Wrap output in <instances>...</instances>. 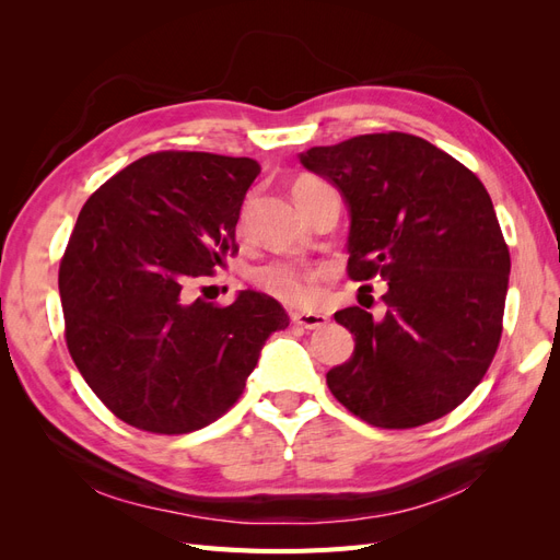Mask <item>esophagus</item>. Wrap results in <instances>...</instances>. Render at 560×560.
I'll use <instances>...</instances> for the list:
<instances>
[{
  "label": "esophagus",
  "instance_id": "34e87169",
  "mask_svg": "<svg viewBox=\"0 0 560 560\" xmlns=\"http://www.w3.org/2000/svg\"><path fill=\"white\" fill-rule=\"evenodd\" d=\"M292 322L303 329H322V327H327L329 317L319 315V313H292Z\"/></svg>",
  "mask_w": 560,
  "mask_h": 560
}]
</instances>
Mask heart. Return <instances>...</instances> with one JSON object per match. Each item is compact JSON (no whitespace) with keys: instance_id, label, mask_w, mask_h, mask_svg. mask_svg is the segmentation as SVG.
<instances>
[{"instance_id":"heart-1","label":"heart","mask_w":560,"mask_h":560,"mask_svg":"<svg viewBox=\"0 0 560 560\" xmlns=\"http://www.w3.org/2000/svg\"><path fill=\"white\" fill-rule=\"evenodd\" d=\"M317 179L301 177L294 184V191L311 186ZM329 273L325 266L303 264L292 259H270L261 266L254 268L252 280L261 292L270 294L273 299L287 303V306H311L319 294V282Z\"/></svg>"}]
</instances>
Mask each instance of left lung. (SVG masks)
I'll use <instances>...</instances> for the list:
<instances>
[{
  "label": "left lung",
  "instance_id": "left-lung-1",
  "mask_svg": "<svg viewBox=\"0 0 560 560\" xmlns=\"http://www.w3.org/2000/svg\"><path fill=\"white\" fill-rule=\"evenodd\" d=\"M301 163L348 200V278L387 282L381 319L360 306L334 313L354 350L327 374L331 395L385 430L451 413L502 336L512 259L486 186L446 151L395 130L313 147Z\"/></svg>",
  "mask_w": 560,
  "mask_h": 560
}]
</instances>
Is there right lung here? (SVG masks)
Masks as SVG:
<instances>
[{
	"label": "right lung",
	"mask_w": 560,
	"mask_h": 560,
	"mask_svg": "<svg viewBox=\"0 0 560 560\" xmlns=\"http://www.w3.org/2000/svg\"><path fill=\"white\" fill-rule=\"evenodd\" d=\"M259 163L156 151L109 177L81 208L58 287L65 341L107 409L151 434H186L241 399L266 338L290 325L261 292L229 306L194 284L238 254L245 194Z\"/></svg>",
	"instance_id": "add662e5"
}]
</instances>
